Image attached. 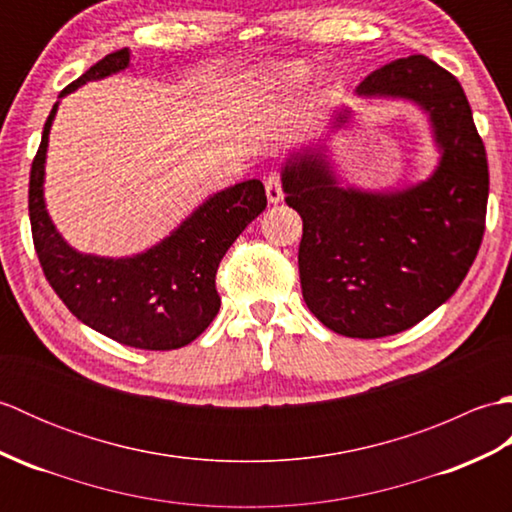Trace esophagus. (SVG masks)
I'll return each instance as SVG.
<instances>
[{
  "instance_id": "1",
  "label": "esophagus",
  "mask_w": 512,
  "mask_h": 512,
  "mask_svg": "<svg viewBox=\"0 0 512 512\" xmlns=\"http://www.w3.org/2000/svg\"><path fill=\"white\" fill-rule=\"evenodd\" d=\"M264 187H266V198L270 204H277L284 200V189H281V178L277 173H270V176L264 180Z\"/></svg>"
}]
</instances>
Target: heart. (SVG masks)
Masks as SVG:
<instances>
[{
	"mask_svg": "<svg viewBox=\"0 0 512 512\" xmlns=\"http://www.w3.org/2000/svg\"><path fill=\"white\" fill-rule=\"evenodd\" d=\"M308 76V68L301 63H284L281 68H275V79L284 83H301Z\"/></svg>",
	"mask_w": 512,
	"mask_h": 512,
	"instance_id": "obj_1",
	"label": "heart"
}]
</instances>
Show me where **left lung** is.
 I'll return each mask as SVG.
<instances>
[{"label": "left lung", "mask_w": 512, "mask_h": 512, "mask_svg": "<svg viewBox=\"0 0 512 512\" xmlns=\"http://www.w3.org/2000/svg\"><path fill=\"white\" fill-rule=\"evenodd\" d=\"M356 96L409 101L427 114L440 154L431 176L402 189L343 184L328 147L352 121L341 105L328 140L290 149L281 187L303 220L306 306L336 334L380 339L420 323L460 288L482 244L488 162L462 85L424 54L383 65Z\"/></svg>", "instance_id": "left-lung-1"}]
</instances>
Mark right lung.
<instances>
[{
    "label": "right lung",
    "instance_id": "1",
    "mask_svg": "<svg viewBox=\"0 0 512 512\" xmlns=\"http://www.w3.org/2000/svg\"><path fill=\"white\" fill-rule=\"evenodd\" d=\"M129 57V48L107 54L52 105L30 169L32 242L48 284L81 323L138 350H178L198 339L220 310L217 266L239 233L266 209V191L255 178L217 191L167 237L136 255L81 253L65 242L43 198L52 121L63 96L127 70Z\"/></svg>",
    "mask_w": 512,
    "mask_h": 512
}]
</instances>
